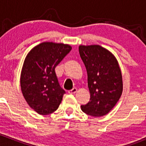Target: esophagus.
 Listing matches in <instances>:
<instances>
[{
  "label": "esophagus",
  "mask_w": 146,
  "mask_h": 146,
  "mask_svg": "<svg viewBox=\"0 0 146 146\" xmlns=\"http://www.w3.org/2000/svg\"><path fill=\"white\" fill-rule=\"evenodd\" d=\"M76 92H77V88H73V89L70 90L68 91V93L74 94V93H76Z\"/></svg>",
  "instance_id": "34e87169"
}]
</instances>
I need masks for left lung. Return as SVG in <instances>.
<instances>
[{
	"label": "left lung",
	"mask_w": 146,
	"mask_h": 146,
	"mask_svg": "<svg viewBox=\"0 0 146 146\" xmlns=\"http://www.w3.org/2000/svg\"><path fill=\"white\" fill-rule=\"evenodd\" d=\"M79 53L88 73L90 99L81 105L85 114L102 117L119 101L123 91L122 75L116 57L100 45H80Z\"/></svg>",
	"instance_id": "1"
}]
</instances>
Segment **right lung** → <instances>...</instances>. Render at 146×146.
I'll return each instance as SVG.
<instances>
[{
    "instance_id": "obj_1",
    "label": "right lung",
    "mask_w": 146,
    "mask_h": 146,
    "mask_svg": "<svg viewBox=\"0 0 146 146\" xmlns=\"http://www.w3.org/2000/svg\"><path fill=\"white\" fill-rule=\"evenodd\" d=\"M72 47L62 43L45 42L27 54L20 76L23 95L29 107L41 115H47L59 107L66 92L61 88L55 68Z\"/></svg>"
}]
</instances>
